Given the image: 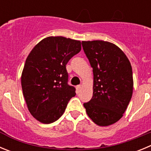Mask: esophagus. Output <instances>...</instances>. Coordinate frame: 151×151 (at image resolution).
Masks as SVG:
<instances>
[{
  "instance_id": "obj_1",
  "label": "esophagus",
  "mask_w": 151,
  "mask_h": 151,
  "mask_svg": "<svg viewBox=\"0 0 151 151\" xmlns=\"http://www.w3.org/2000/svg\"><path fill=\"white\" fill-rule=\"evenodd\" d=\"M81 88H82V86H81V85H78V86L76 87V89H77V91H78V93L80 91H81Z\"/></svg>"
}]
</instances>
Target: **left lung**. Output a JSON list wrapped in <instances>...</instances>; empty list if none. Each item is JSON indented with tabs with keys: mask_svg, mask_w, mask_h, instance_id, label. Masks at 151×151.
<instances>
[{
	"mask_svg": "<svg viewBox=\"0 0 151 151\" xmlns=\"http://www.w3.org/2000/svg\"><path fill=\"white\" fill-rule=\"evenodd\" d=\"M81 44L93 73V96L84 106L95 124L109 126L122 117L132 98L130 62L121 48L111 42L93 40Z\"/></svg>",
	"mask_w": 151,
	"mask_h": 151,
	"instance_id": "8db88e82",
	"label": "left lung"
}]
</instances>
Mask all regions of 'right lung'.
Instances as JSON below:
<instances>
[{
	"mask_svg": "<svg viewBox=\"0 0 151 151\" xmlns=\"http://www.w3.org/2000/svg\"><path fill=\"white\" fill-rule=\"evenodd\" d=\"M80 51V41L48 37L27 56L21 78L22 91L29 111L40 122L58 120L76 96V88L68 84L66 65Z\"/></svg>",
	"mask_w": 151,
	"mask_h": 151,
	"instance_id": "right-lung-1",
	"label": "right lung"
}]
</instances>
